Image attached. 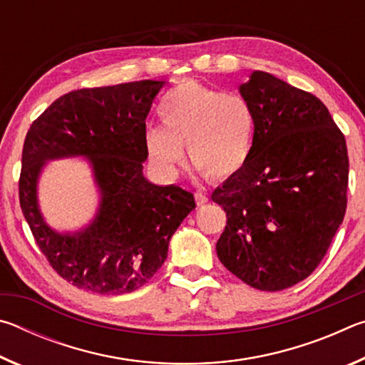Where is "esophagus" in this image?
Returning a JSON list of instances; mask_svg holds the SVG:
<instances>
[{
	"instance_id": "1",
	"label": "esophagus",
	"mask_w": 365,
	"mask_h": 365,
	"mask_svg": "<svg viewBox=\"0 0 365 365\" xmlns=\"http://www.w3.org/2000/svg\"><path fill=\"white\" fill-rule=\"evenodd\" d=\"M195 200H196L197 206H202V205H206L209 197L205 193H195Z\"/></svg>"
}]
</instances>
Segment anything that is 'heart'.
Returning a JSON list of instances; mask_svg holds the SVG:
<instances>
[{
  "instance_id": "1",
  "label": "heart",
  "mask_w": 365,
  "mask_h": 365,
  "mask_svg": "<svg viewBox=\"0 0 365 365\" xmlns=\"http://www.w3.org/2000/svg\"><path fill=\"white\" fill-rule=\"evenodd\" d=\"M158 110L164 127L146 128L145 150L164 177L177 175L183 145L191 163L211 180H227L248 164L256 122L243 96L185 82L163 98Z\"/></svg>"
}]
</instances>
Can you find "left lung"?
<instances>
[{
  "label": "left lung",
  "mask_w": 365,
  "mask_h": 365,
  "mask_svg": "<svg viewBox=\"0 0 365 365\" xmlns=\"http://www.w3.org/2000/svg\"><path fill=\"white\" fill-rule=\"evenodd\" d=\"M240 93L256 130L242 172L212 193L227 212L215 250L240 280L280 292L322 261L348 202L346 140L317 96L255 71Z\"/></svg>",
  "instance_id": "obj_1"
}]
</instances>
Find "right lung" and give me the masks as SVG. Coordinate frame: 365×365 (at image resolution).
<instances>
[{
	"label": "right lung",
	"instance_id": "obj_1",
	"mask_svg": "<svg viewBox=\"0 0 365 365\" xmlns=\"http://www.w3.org/2000/svg\"><path fill=\"white\" fill-rule=\"evenodd\" d=\"M165 82L140 80L82 88L58 98L30 125L22 150L19 201L51 267L73 287L123 294L151 279L168 257L170 237L195 209L193 193L143 175L146 117ZM83 155L101 190L96 219L82 231H53L36 187L46 160Z\"/></svg>",
	"mask_w": 365,
	"mask_h": 365
}]
</instances>
